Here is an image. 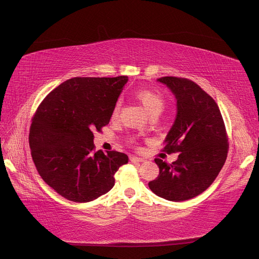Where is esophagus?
Listing matches in <instances>:
<instances>
[{"instance_id":"obj_1","label":"esophagus","mask_w":259,"mask_h":259,"mask_svg":"<svg viewBox=\"0 0 259 259\" xmlns=\"http://www.w3.org/2000/svg\"><path fill=\"white\" fill-rule=\"evenodd\" d=\"M130 161L131 162H144L145 160L143 159V158L137 157V156H130Z\"/></svg>"}]
</instances>
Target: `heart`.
Wrapping results in <instances>:
<instances>
[{
    "instance_id": "1",
    "label": "heart",
    "mask_w": 259,
    "mask_h": 259,
    "mask_svg": "<svg viewBox=\"0 0 259 259\" xmlns=\"http://www.w3.org/2000/svg\"><path fill=\"white\" fill-rule=\"evenodd\" d=\"M137 98L141 101L143 104V107L145 108V110L148 112V114L152 113H161V111L164 108V100L161 96L155 92H151L148 90H141L137 92ZM120 109V102L117 101L115 103L113 112H112V116L116 117Z\"/></svg>"
}]
</instances>
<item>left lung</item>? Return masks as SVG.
Here are the masks:
<instances>
[{
    "label": "left lung",
    "instance_id": "left-lung-1",
    "mask_svg": "<svg viewBox=\"0 0 259 259\" xmlns=\"http://www.w3.org/2000/svg\"><path fill=\"white\" fill-rule=\"evenodd\" d=\"M158 82L173 93L177 107L164 150L180 154L171 164L155 159L159 176L148 186L162 198L183 202L203 193L219 175L228 151L226 130L217 102L196 83L176 76Z\"/></svg>",
    "mask_w": 259,
    "mask_h": 259
}]
</instances>
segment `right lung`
Here are the masks:
<instances>
[{"mask_svg": "<svg viewBox=\"0 0 259 259\" xmlns=\"http://www.w3.org/2000/svg\"><path fill=\"white\" fill-rule=\"evenodd\" d=\"M128 76L72 78L54 89L38 107L30 147L38 174L56 193L88 203L108 193L114 175L128 163L118 151H95L94 131L109 123Z\"/></svg>", "mask_w": 259, "mask_h": 259, "instance_id": "add662e5", "label": "right lung"}]
</instances>
